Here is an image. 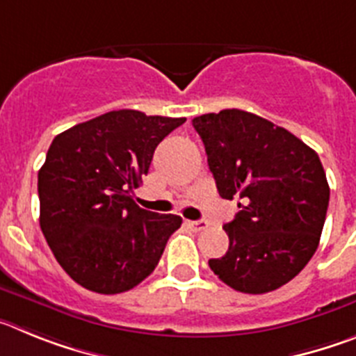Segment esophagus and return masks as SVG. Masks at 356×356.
I'll use <instances>...</instances> for the list:
<instances>
[{
    "label": "esophagus",
    "instance_id": "34e87169",
    "mask_svg": "<svg viewBox=\"0 0 356 356\" xmlns=\"http://www.w3.org/2000/svg\"><path fill=\"white\" fill-rule=\"evenodd\" d=\"M186 225L190 227L191 230H195V232H200V230L206 229L207 222L206 220H197V222H190V220H188V222H186Z\"/></svg>",
    "mask_w": 356,
    "mask_h": 356
}]
</instances>
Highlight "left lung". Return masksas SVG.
<instances>
[{"mask_svg": "<svg viewBox=\"0 0 356 356\" xmlns=\"http://www.w3.org/2000/svg\"><path fill=\"white\" fill-rule=\"evenodd\" d=\"M220 197L241 198L225 223L229 250L209 268L239 293L293 280L318 250L330 188L316 150L284 127L243 110L193 118Z\"/></svg>", "mask_w": 356, "mask_h": 356, "instance_id": "obj_1", "label": "left lung"}]
</instances>
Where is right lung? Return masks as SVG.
<instances>
[{"instance_id": "obj_1", "label": "right lung", "mask_w": 356, "mask_h": 356, "mask_svg": "<svg viewBox=\"0 0 356 356\" xmlns=\"http://www.w3.org/2000/svg\"><path fill=\"white\" fill-rule=\"evenodd\" d=\"M186 118L118 110L60 133L38 170L40 229L79 286L101 294L133 289L158 266L182 218L145 211L133 190L156 147Z\"/></svg>"}]
</instances>
